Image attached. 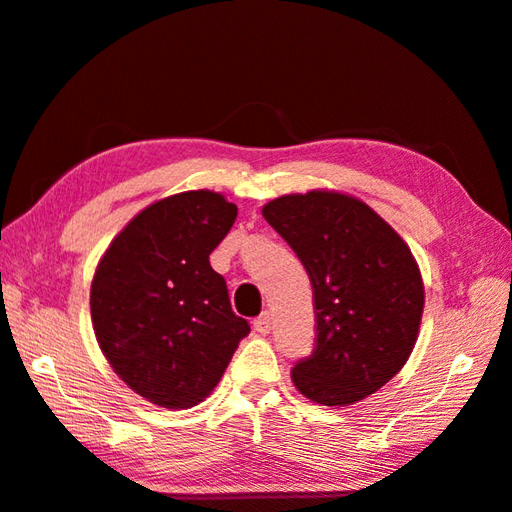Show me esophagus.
<instances>
[{"label":"esophagus","instance_id":"34e87169","mask_svg":"<svg viewBox=\"0 0 512 512\" xmlns=\"http://www.w3.org/2000/svg\"><path fill=\"white\" fill-rule=\"evenodd\" d=\"M254 331L260 333V336H265V333L271 331V314L269 311H263L256 320H254Z\"/></svg>","mask_w":512,"mask_h":512}]
</instances>
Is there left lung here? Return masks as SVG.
Returning <instances> with one entry per match:
<instances>
[{"label":"left lung","instance_id":"8db88e82","mask_svg":"<svg viewBox=\"0 0 512 512\" xmlns=\"http://www.w3.org/2000/svg\"><path fill=\"white\" fill-rule=\"evenodd\" d=\"M263 216L314 289L316 349L291 369L294 387L325 406L382 389L420 333L424 283L409 245L367 203L333 190L278 196Z\"/></svg>","mask_w":512,"mask_h":512}]
</instances>
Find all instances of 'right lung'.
<instances>
[{
	"instance_id": "obj_1",
	"label": "right lung",
	"mask_w": 512,
	"mask_h": 512,
	"mask_svg": "<svg viewBox=\"0 0 512 512\" xmlns=\"http://www.w3.org/2000/svg\"><path fill=\"white\" fill-rule=\"evenodd\" d=\"M236 214L212 190L165 196L114 236L92 278L99 349L134 393L163 409L203 402L249 333L210 265Z\"/></svg>"
}]
</instances>
